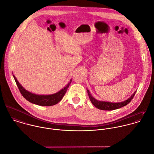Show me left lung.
Masks as SVG:
<instances>
[{"label":"left lung","instance_id":"1","mask_svg":"<svg viewBox=\"0 0 154 154\" xmlns=\"http://www.w3.org/2000/svg\"><path fill=\"white\" fill-rule=\"evenodd\" d=\"M87 92L88 93L89 97L90 98V100L91 102L92 103L93 105L96 107L97 108L100 109V110H105V111H112L114 109H117L119 108H120L122 107H123L125 105H127L133 98V96H134L135 93L136 92V91L133 93V94L128 97L127 99L125 100L123 102H105V101H100V100H97L95 98H94L91 94L89 91L87 89Z\"/></svg>","mask_w":154,"mask_h":154}]
</instances>
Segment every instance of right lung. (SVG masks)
Instances as JSON below:
<instances>
[{
    "label": "right lung",
    "mask_w": 154,
    "mask_h": 154,
    "mask_svg": "<svg viewBox=\"0 0 154 154\" xmlns=\"http://www.w3.org/2000/svg\"><path fill=\"white\" fill-rule=\"evenodd\" d=\"M13 77L15 79V81L17 83V85L20 92L26 100H27L32 103H34L37 105L48 106L56 105L57 103H58L63 98L64 94H65L72 81V80L71 79L69 82L59 92L52 94L45 95V94H34L27 91L18 82V81L17 80V78L14 75H13Z\"/></svg>",
    "instance_id": "obj_1"
}]
</instances>
